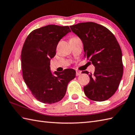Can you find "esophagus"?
Instances as JSON below:
<instances>
[{
	"instance_id": "esophagus-1",
	"label": "esophagus",
	"mask_w": 135,
	"mask_h": 135,
	"mask_svg": "<svg viewBox=\"0 0 135 135\" xmlns=\"http://www.w3.org/2000/svg\"><path fill=\"white\" fill-rule=\"evenodd\" d=\"M81 74V71H78V70H77V71H76V76H80Z\"/></svg>"
}]
</instances>
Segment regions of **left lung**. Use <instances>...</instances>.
I'll return each instance as SVG.
<instances>
[{
  "label": "left lung",
  "instance_id": "obj_1",
  "mask_svg": "<svg viewBox=\"0 0 135 135\" xmlns=\"http://www.w3.org/2000/svg\"><path fill=\"white\" fill-rule=\"evenodd\" d=\"M70 28L82 41L84 57L95 68L93 74L82 71L90 78L84 86L85 95L97 102L107 100L115 94L123 74L122 51L117 40L108 29L95 22L79 23Z\"/></svg>",
  "mask_w": 135,
  "mask_h": 135
}]
</instances>
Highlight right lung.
<instances>
[{
  "mask_svg": "<svg viewBox=\"0 0 135 135\" xmlns=\"http://www.w3.org/2000/svg\"><path fill=\"white\" fill-rule=\"evenodd\" d=\"M70 32L68 26L49 25L31 32L23 45V79L33 97L43 103L61 100L66 94L68 83L76 77L73 69L55 71L56 76H54L50 67L59 41Z\"/></svg>",
  "mask_w": 135,
  "mask_h": 135,
  "instance_id": "obj_1",
  "label": "right lung"
}]
</instances>
